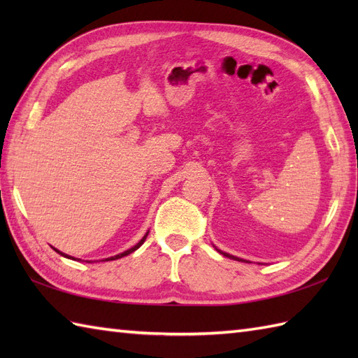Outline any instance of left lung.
Masks as SVG:
<instances>
[{
	"instance_id": "8db88e82",
	"label": "left lung",
	"mask_w": 358,
	"mask_h": 358,
	"mask_svg": "<svg viewBox=\"0 0 358 358\" xmlns=\"http://www.w3.org/2000/svg\"><path fill=\"white\" fill-rule=\"evenodd\" d=\"M220 254H223L224 257H227V258H232V260H237V262H246V260H243V258H238V257H234V255H231V254H226V252H223V250H220V249H217Z\"/></svg>"
}]
</instances>
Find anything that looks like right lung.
<instances>
[{
	"label": "right lung",
	"mask_w": 358,
	"mask_h": 358,
	"mask_svg": "<svg viewBox=\"0 0 358 358\" xmlns=\"http://www.w3.org/2000/svg\"><path fill=\"white\" fill-rule=\"evenodd\" d=\"M149 234V232H148ZM148 234L146 235H144V237L138 241V243H136V245L134 246V248H131V249H127V250H124V252H121V254H118V255H113V257H110V258H106V260H103V262H110V260H118V258H121V257H126V255H129V254H132L134 252V250H136V249H138L141 245H143V243H144V240H146V237H148ZM57 250V252L59 254V255H63V257H66V258H72V260H77V258H73V257H69V255H66V254H63V252H59V250L58 249H55Z\"/></svg>",
	"instance_id": "add662e5"
}]
</instances>
